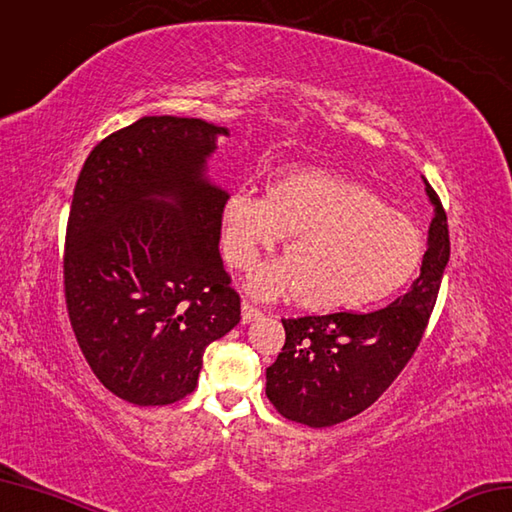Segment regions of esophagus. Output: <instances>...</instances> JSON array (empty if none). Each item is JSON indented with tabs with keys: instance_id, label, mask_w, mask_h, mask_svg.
<instances>
[{
	"instance_id": "34e87169",
	"label": "esophagus",
	"mask_w": 512,
	"mask_h": 512,
	"mask_svg": "<svg viewBox=\"0 0 512 512\" xmlns=\"http://www.w3.org/2000/svg\"><path fill=\"white\" fill-rule=\"evenodd\" d=\"M258 317H262V311H260L258 307H254V305L248 303V301L241 303V322H243V324H250V322L258 320Z\"/></svg>"
}]
</instances>
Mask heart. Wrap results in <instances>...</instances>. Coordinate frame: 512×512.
<instances>
[{"mask_svg": "<svg viewBox=\"0 0 512 512\" xmlns=\"http://www.w3.org/2000/svg\"><path fill=\"white\" fill-rule=\"evenodd\" d=\"M284 235L288 258L256 269L250 292L296 294L315 311L381 301L407 284L424 254L407 216L385 207L370 188L320 169L284 173L267 197L237 190L226 199L222 245L235 269H250Z\"/></svg>", "mask_w": 512, "mask_h": 512, "instance_id": "1", "label": "heart"}]
</instances>
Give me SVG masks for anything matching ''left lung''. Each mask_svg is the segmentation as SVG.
I'll list each match as a JSON object with an SVG mask.
<instances>
[{
    "instance_id": "8db88e82",
    "label": "left lung",
    "mask_w": 512,
    "mask_h": 512,
    "mask_svg": "<svg viewBox=\"0 0 512 512\" xmlns=\"http://www.w3.org/2000/svg\"><path fill=\"white\" fill-rule=\"evenodd\" d=\"M426 195L434 205L428 250L407 294L370 313L281 320L286 343L267 368V396L286 419L309 428L341 424L368 409L415 354L449 262L447 214L428 182Z\"/></svg>"
}]
</instances>
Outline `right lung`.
I'll use <instances>...</instances> for the list:
<instances>
[{"label":"right lung","mask_w":512,"mask_h":512,"mask_svg":"<svg viewBox=\"0 0 512 512\" xmlns=\"http://www.w3.org/2000/svg\"><path fill=\"white\" fill-rule=\"evenodd\" d=\"M226 127L144 116L88 154L63 279L82 354L112 394L163 407L197 387L203 351L241 320L220 258L228 192L207 180Z\"/></svg>","instance_id":"right-lung-1"}]
</instances>
